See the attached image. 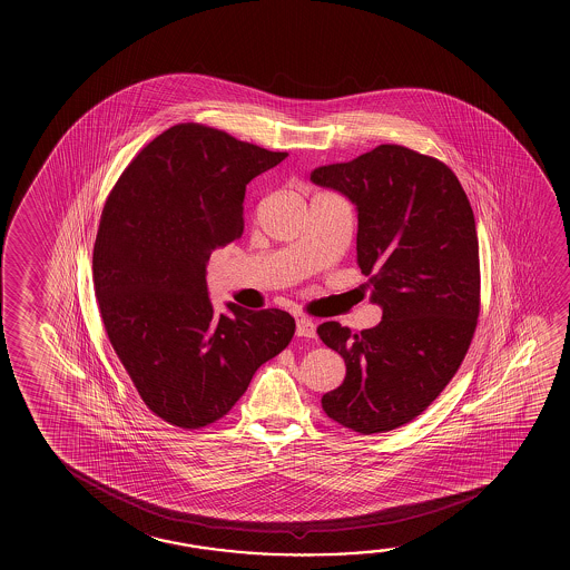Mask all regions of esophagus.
I'll return each instance as SVG.
<instances>
[{
    "label": "esophagus",
    "instance_id": "34e87169",
    "mask_svg": "<svg viewBox=\"0 0 570 570\" xmlns=\"http://www.w3.org/2000/svg\"><path fill=\"white\" fill-rule=\"evenodd\" d=\"M296 336L316 337V324L308 317H298L296 320Z\"/></svg>",
    "mask_w": 570,
    "mask_h": 570
}]
</instances>
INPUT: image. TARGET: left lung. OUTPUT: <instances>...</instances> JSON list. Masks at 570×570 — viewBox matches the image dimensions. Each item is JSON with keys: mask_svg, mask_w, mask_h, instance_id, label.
<instances>
[{"mask_svg": "<svg viewBox=\"0 0 570 570\" xmlns=\"http://www.w3.org/2000/svg\"><path fill=\"white\" fill-rule=\"evenodd\" d=\"M309 178L354 203L357 266L383 312L360 334L337 322L317 327L345 362L344 383L322 407L362 435L402 428L445 390L475 334V216L445 163L402 145L314 168Z\"/></svg>", "mask_w": 570, "mask_h": 570, "instance_id": "1", "label": "left lung"}]
</instances>
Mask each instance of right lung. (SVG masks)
Here are the masks:
<instances>
[{
    "mask_svg": "<svg viewBox=\"0 0 570 570\" xmlns=\"http://www.w3.org/2000/svg\"><path fill=\"white\" fill-rule=\"evenodd\" d=\"M288 153L198 122L160 132L122 170L94 248L105 332L157 417L198 430L225 417L296 322L278 308L216 314L206 262L243 236L246 185Z\"/></svg>",
    "mask_w": 570,
    "mask_h": 570,
    "instance_id": "obj_1",
    "label": "right lung"
}]
</instances>
